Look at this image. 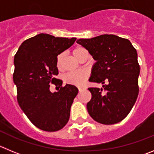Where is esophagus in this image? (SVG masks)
<instances>
[{"label":"esophagus","mask_w":154,"mask_h":154,"mask_svg":"<svg viewBox=\"0 0 154 154\" xmlns=\"http://www.w3.org/2000/svg\"><path fill=\"white\" fill-rule=\"evenodd\" d=\"M85 90V88H84V87H78V90L80 92L83 91V90Z\"/></svg>","instance_id":"obj_1"}]
</instances>
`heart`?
<instances>
[{
  "label": "heart",
  "instance_id": "heart-1",
  "mask_svg": "<svg viewBox=\"0 0 154 154\" xmlns=\"http://www.w3.org/2000/svg\"><path fill=\"white\" fill-rule=\"evenodd\" d=\"M87 54H88L87 51L83 47L78 46L73 50V54L79 61ZM63 61H64V54L61 53L57 56V58H56V67L59 70L63 69ZM89 76H90V73L87 70H79V71L67 74L64 76V82L67 84L81 87L85 84L86 80L88 79Z\"/></svg>",
  "mask_w": 154,
  "mask_h": 154
}]
</instances>
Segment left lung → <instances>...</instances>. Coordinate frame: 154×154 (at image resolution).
I'll use <instances>...</instances> for the list:
<instances>
[{"instance_id": "8db88e82", "label": "left lung", "mask_w": 154, "mask_h": 154, "mask_svg": "<svg viewBox=\"0 0 154 154\" xmlns=\"http://www.w3.org/2000/svg\"><path fill=\"white\" fill-rule=\"evenodd\" d=\"M77 42L97 61L89 80L101 83L103 87L88 88L92 94L87 104L89 114L103 125L120 122L130 112L138 96L137 51L128 39L112 34L80 38Z\"/></svg>"}]
</instances>
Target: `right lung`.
<instances>
[{"mask_svg":"<svg viewBox=\"0 0 154 154\" xmlns=\"http://www.w3.org/2000/svg\"><path fill=\"white\" fill-rule=\"evenodd\" d=\"M76 39L38 34L25 40L14 56L17 102L30 122L42 131H57L68 122L78 90L70 84L63 87L62 80L55 78L56 58ZM50 83L59 85L60 90L51 93Z\"/></svg>","mask_w":154,"mask_h":154,"instance_id":"add662e5","label":"right lung"}]
</instances>
